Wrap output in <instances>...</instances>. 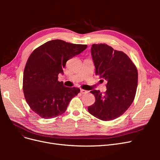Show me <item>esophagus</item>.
<instances>
[{
  "label": "esophagus",
  "mask_w": 160,
  "mask_h": 160,
  "mask_svg": "<svg viewBox=\"0 0 160 160\" xmlns=\"http://www.w3.org/2000/svg\"><path fill=\"white\" fill-rule=\"evenodd\" d=\"M80 91H81V93H82V94H85V93H88V91H86V90H84V89H81L80 90Z\"/></svg>",
  "instance_id": "obj_1"
}]
</instances>
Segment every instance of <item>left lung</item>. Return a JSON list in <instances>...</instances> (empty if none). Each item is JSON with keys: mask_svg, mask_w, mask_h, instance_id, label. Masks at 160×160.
Returning <instances> with one entry per match:
<instances>
[{"mask_svg": "<svg viewBox=\"0 0 160 160\" xmlns=\"http://www.w3.org/2000/svg\"><path fill=\"white\" fill-rule=\"evenodd\" d=\"M91 52L95 74L108 81L105 93L93 90L95 102L88 107L89 113L103 121L123 115L133 103L136 93L138 74L136 67L122 51L106 44H93Z\"/></svg>", "mask_w": 160, "mask_h": 160, "instance_id": "8db88e82", "label": "left lung"}]
</instances>
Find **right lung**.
<instances>
[{
    "label": "right lung",
    "instance_id": "1",
    "mask_svg": "<svg viewBox=\"0 0 160 160\" xmlns=\"http://www.w3.org/2000/svg\"><path fill=\"white\" fill-rule=\"evenodd\" d=\"M87 47L52 40L38 47L28 57L23 74L24 95L31 109L40 117L51 119L62 114L79 93V88H67L63 82L58 81V75L63 74L67 61Z\"/></svg>",
    "mask_w": 160,
    "mask_h": 160
}]
</instances>
